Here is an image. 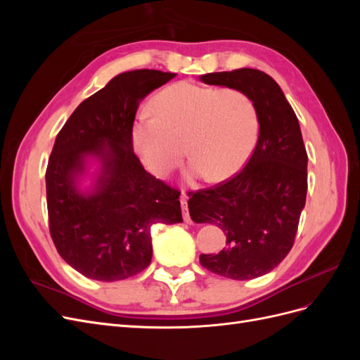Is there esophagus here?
Returning a JSON list of instances; mask_svg holds the SVG:
<instances>
[{
  "label": "esophagus",
  "mask_w": 360,
  "mask_h": 360,
  "mask_svg": "<svg viewBox=\"0 0 360 360\" xmlns=\"http://www.w3.org/2000/svg\"><path fill=\"white\" fill-rule=\"evenodd\" d=\"M180 204H181V212H183V219L186 224H191L192 219H191V214H189V209H188V200L184 195H181L180 197Z\"/></svg>",
  "instance_id": "34e87169"
}]
</instances>
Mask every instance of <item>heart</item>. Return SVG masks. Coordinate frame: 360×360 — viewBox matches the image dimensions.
<instances>
[{
  "label": "heart",
  "instance_id": "obj_1",
  "mask_svg": "<svg viewBox=\"0 0 360 360\" xmlns=\"http://www.w3.org/2000/svg\"><path fill=\"white\" fill-rule=\"evenodd\" d=\"M153 114H141L132 139L147 169L167 177L179 167L184 148L192 176L213 181L231 177L252 153L258 136V112L250 97L236 89L177 82L160 91Z\"/></svg>",
  "mask_w": 360,
  "mask_h": 360
}]
</instances>
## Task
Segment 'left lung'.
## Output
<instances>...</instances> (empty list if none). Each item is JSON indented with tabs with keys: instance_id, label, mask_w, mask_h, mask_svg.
Returning <instances> with one entry per match:
<instances>
[{
	"instance_id": "left-lung-1",
	"label": "left lung",
	"mask_w": 360,
	"mask_h": 360,
	"mask_svg": "<svg viewBox=\"0 0 360 360\" xmlns=\"http://www.w3.org/2000/svg\"><path fill=\"white\" fill-rule=\"evenodd\" d=\"M200 79L246 93L259 122L257 146L231 179L189 193L193 222L214 224L226 248L201 254L207 270L245 281L274 270L291 250L308 191V155L299 120L276 81L257 69L205 73Z\"/></svg>"
}]
</instances>
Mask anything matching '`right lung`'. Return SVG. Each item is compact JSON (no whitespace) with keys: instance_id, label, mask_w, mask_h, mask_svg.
<instances>
[{"instance_id":"obj_1","label":"right lung","mask_w":360,"mask_h":360,"mask_svg":"<svg viewBox=\"0 0 360 360\" xmlns=\"http://www.w3.org/2000/svg\"><path fill=\"white\" fill-rule=\"evenodd\" d=\"M176 73L132 70L117 75L85 99L58 132L46 168L49 233L58 254L86 278L112 282L151 263L153 224L183 222L180 192L146 172L134 153L139 102ZM103 171L91 194L75 189L84 159Z\"/></svg>"}]
</instances>
